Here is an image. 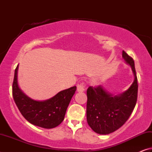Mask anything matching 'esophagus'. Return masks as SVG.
I'll list each match as a JSON object with an SVG mask.
<instances>
[{"instance_id": "esophagus-1", "label": "esophagus", "mask_w": 152, "mask_h": 152, "mask_svg": "<svg viewBox=\"0 0 152 152\" xmlns=\"http://www.w3.org/2000/svg\"><path fill=\"white\" fill-rule=\"evenodd\" d=\"M86 89V84L82 82L80 83L77 84V91L78 92H83Z\"/></svg>"}]
</instances>
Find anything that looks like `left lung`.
<instances>
[{
    "label": "left lung",
    "instance_id": "left-lung-1",
    "mask_svg": "<svg viewBox=\"0 0 152 152\" xmlns=\"http://www.w3.org/2000/svg\"><path fill=\"white\" fill-rule=\"evenodd\" d=\"M122 56L132 67L135 76L127 91L119 96H114L101 86H89L87 89V123L99 134H109L124 125L137 102L138 84L134 60L125 51H123Z\"/></svg>",
    "mask_w": 152,
    "mask_h": 152
}]
</instances>
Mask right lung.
<instances>
[{
    "mask_svg": "<svg viewBox=\"0 0 152 152\" xmlns=\"http://www.w3.org/2000/svg\"><path fill=\"white\" fill-rule=\"evenodd\" d=\"M18 66L12 82V96L15 104L25 119L31 124L45 129L57 127L63 121L76 86L61 91L45 101H34L26 96L17 83Z\"/></svg>",
    "mask_w": 152,
    "mask_h": 152,
    "instance_id": "right-lung-1",
    "label": "right lung"
}]
</instances>
